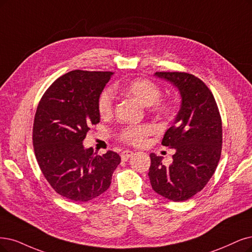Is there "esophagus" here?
I'll return each mask as SVG.
<instances>
[{
	"mask_svg": "<svg viewBox=\"0 0 252 252\" xmlns=\"http://www.w3.org/2000/svg\"><path fill=\"white\" fill-rule=\"evenodd\" d=\"M134 156V152L132 151H125L121 153V160L123 161H127L129 158Z\"/></svg>",
	"mask_w": 252,
	"mask_h": 252,
	"instance_id": "34e87169",
	"label": "esophagus"
}]
</instances>
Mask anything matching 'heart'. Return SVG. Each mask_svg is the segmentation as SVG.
Here are the masks:
<instances>
[{
	"mask_svg": "<svg viewBox=\"0 0 252 252\" xmlns=\"http://www.w3.org/2000/svg\"><path fill=\"white\" fill-rule=\"evenodd\" d=\"M124 91L137 98L144 106H154L157 113L170 116L174 113L175 105L171 101H162L159 99L162 95L161 88L157 84L147 79H135L129 81L124 87ZM97 108L101 117H109L113 113L114 109V95L111 89H106L100 93L97 101ZM152 133V128L145 126H129L121 129L119 138L123 141L134 145H141L144 143L147 136Z\"/></svg>",
	"mask_w": 252,
	"mask_h": 252,
	"instance_id": "1",
	"label": "heart"
}]
</instances>
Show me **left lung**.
<instances>
[{"label": "left lung", "mask_w": 252, "mask_h": 252, "mask_svg": "<svg viewBox=\"0 0 252 252\" xmlns=\"http://www.w3.org/2000/svg\"><path fill=\"white\" fill-rule=\"evenodd\" d=\"M155 76L179 89L181 109L162 144L174 148L172 163L151 154L148 176L155 192L172 201H185L200 192L215 172L222 150V123L213 93L187 72L158 71Z\"/></svg>", "instance_id": "1"}]
</instances>
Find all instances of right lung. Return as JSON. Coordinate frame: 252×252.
<instances>
[{"label": "right lung", "instance_id": "1", "mask_svg": "<svg viewBox=\"0 0 252 252\" xmlns=\"http://www.w3.org/2000/svg\"><path fill=\"white\" fill-rule=\"evenodd\" d=\"M113 72L72 70L42 95L33 125V146L45 180L61 196L86 202L106 192L120 163L117 153L85 148L90 126L99 123L97 101Z\"/></svg>", "mask_w": 252, "mask_h": 252}]
</instances>
